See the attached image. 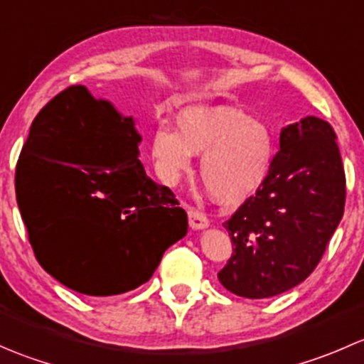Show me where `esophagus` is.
Returning a JSON list of instances; mask_svg holds the SVG:
<instances>
[{
	"instance_id": "obj_1",
	"label": "esophagus",
	"mask_w": 364,
	"mask_h": 364,
	"mask_svg": "<svg viewBox=\"0 0 364 364\" xmlns=\"http://www.w3.org/2000/svg\"><path fill=\"white\" fill-rule=\"evenodd\" d=\"M188 222H190V227H192L193 230L205 229V227L209 225V220L205 218L204 213L197 211V209H193V208L188 209Z\"/></svg>"
}]
</instances>
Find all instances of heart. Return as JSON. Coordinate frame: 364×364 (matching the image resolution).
<instances>
[{"instance_id": "1", "label": "heart", "mask_w": 364, "mask_h": 364, "mask_svg": "<svg viewBox=\"0 0 364 364\" xmlns=\"http://www.w3.org/2000/svg\"><path fill=\"white\" fill-rule=\"evenodd\" d=\"M178 127L160 124L151 135V156L165 183L190 171L193 155H204L200 176L222 204H240L267 181L274 142L259 121L230 105H192L179 112Z\"/></svg>"}]
</instances>
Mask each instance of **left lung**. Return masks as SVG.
<instances>
[{"mask_svg":"<svg viewBox=\"0 0 364 364\" xmlns=\"http://www.w3.org/2000/svg\"><path fill=\"white\" fill-rule=\"evenodd\" d=\"M345 205V172L328 121L306 116L280 132L262 188L223 223L232 257L218 280L248 299L296 287L321 262Z\"/></svg>","mask_w":364,"mask_h":364,"instance_id":"8db88e82","label":"left lung"}]
</instances>
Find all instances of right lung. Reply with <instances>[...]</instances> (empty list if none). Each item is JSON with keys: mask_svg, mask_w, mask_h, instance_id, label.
I'll return each mask as SVG.
<instances>
[{"mask_svg": "<svg viewBox=\"0 0 364 364\" xmlns=\"http://www.w3.org/2000/svg\"><path fill=\"white\" fill-rule=\"evenodd\" d=\"M132 116L86 86H70L33 119L16 196L40 266L80 294L107 297L146 284L188 218L139 160Z\"/></svg>", "mask_w": 364, "mask_h": 364, "instance_id": "right-lung-1", "label": "right lung"}]
</instances>
